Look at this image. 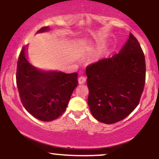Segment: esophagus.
Segmentation results:
<instances>
[{"label":"esophagus","mask_w":159,"mask_h":159,"mask_svg":"<svg viewBox=\"0 0 159 159\" xmlns=\"http://www.w3.org/2000/svg\"><path fill=\"white\" fill-rule=\"evenodd\" d=\"M78 83H79L80 84H82L85 83L86 78H85V77H84V76H81V77L78 78Z\"/></svg>","instance_id":"1"}]
</instances>
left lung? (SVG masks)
<instances>
[{
	"instance_id": "1",
	"label": "left lung",
	"mask_w": 159,
	"mask_h": 159,
	"mask_svg": "<svg viewBox=\"0 0 159 159\" xmlns=\"http://www.w3.org/2000/svg\"><path fill=\"white\" fill-rule=\"evenodd\" d=\"M88 105L98 121L112 124L125 119L139 103L145 84V57L132 34L118 54L86 69Z\"/></svg>"
}]
</instances>
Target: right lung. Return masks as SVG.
<instances>
[{
	"instance_id": "1",
	"label": "right lung",
	"mask_w": 159,
	"mask_h": 159,
	"mask_svg": "<svg viewBox=\"0 0 159 159\" xmlns=\"http://www.w3.org/2000/svg\"><path fill=\"white\" fill-rule=\"evenodd\" d=\"M48 26L36 34L48 32ZM28 45L24 46L18 60L16 84L23 106L36 119L49 122L57 119L66 109L71 95L78 84L76 72L43 70L27 60Z\"/></svg>"
}]
</instances>
